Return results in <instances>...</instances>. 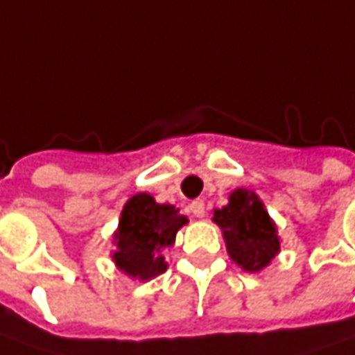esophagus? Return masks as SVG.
Wrapping results in <instances>:
<instances>
[{"instance_id":"34e87169","label":"esophagus","mask_w":355,"mask_h":355,"mask_svg":"<svg viewBox=\"0 0 355 355\" xmlns=\"http://www.w3.org/2000/svg\"><path fill=\"white\" fill-rule=\"evenodd\" d=\"M189 210H191V214L196 216V218H202V216H205V212H207V210H205V202H202L200 198L193 200V202H191V207H189Z\"/></svg>"}]
</instances>
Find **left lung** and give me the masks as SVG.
<instances>
[{
	"label": "left lung",
	"mask_w": 355,
	"mask_h": 355,
	"mask_svg": "<svg viewBox=\"0 0 355 355\" xmlns=\"http://www.w3.org/2000/svg\"><path fill=\"white\" fill-rule=\"evenodd\" d=\"M214 223L223 228L230 258L248 272L268 266L270 260L280 252L276 224L250 191L239 189L230 194V202L214 210Z\"/></svg>",
	"instance_id": "1"
}]
</instances>
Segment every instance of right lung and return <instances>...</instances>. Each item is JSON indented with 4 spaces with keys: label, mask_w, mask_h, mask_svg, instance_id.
Wrapping results in <instances>:
<instances>
[{
    "label": "right lung",
    "mask_w": 355,
    "mask_h": 355,
    "mask_svg": "<svg viewBox=\"0 0 355 355\" xmlns=\"http://www.w3.org/2000/svg\"><path fill=\"white\" fill-rule=\"evenodd\" d=\"M189 223L173 205H159L147 193L135 194L121 212L113 260L125 274L150 280L166 270L162 250L173 246L177 230Z\"/></svg>",
    "instance_id": "1"
}]
</instances>
